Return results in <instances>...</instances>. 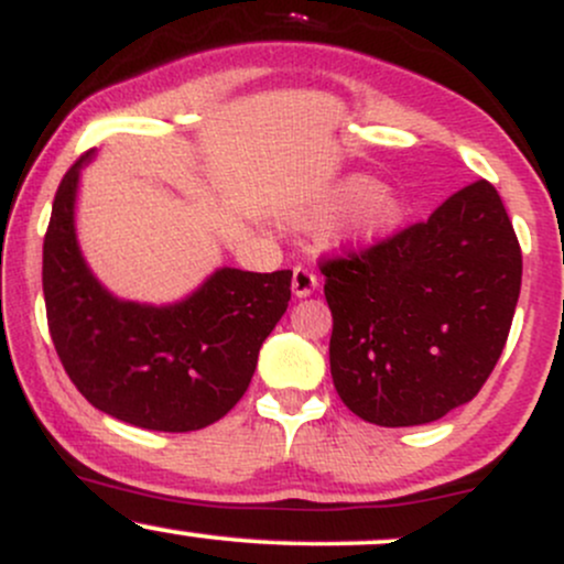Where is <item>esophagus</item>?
Instances as JSON below:
<instances>
[{"instance_id":"34e87169","label":"esophagus","mask_w":564,"mask_h":564,"mask_svg":"<svg viewBox=\"0 0 564 564\" xmlns=\"http://www.w3.org/2000/svg\"><path fill=\"white\" fill-rule=\"evenodd\" d=\"M315 289H318V275L307 268H294V275H291V291H294V296L302 300V296L313 294Z\"/></svg>"}]
</instances>
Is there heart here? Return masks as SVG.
I'll list each match as a JSON object with an SVG mask.
<instances>
[{
    "label": "heart",
    "mask_w": 564,
    "mask_h": 564,
    "mask_svg": "<svg viewBox=\"0 0 564 564\" xmlns=\"http://www.w3.org/2000/svg\"><path fill=\"white\" fill-rule=\"evenodd\" d=\"M315 217H339L334 225L336 241L360 249L381 241L403 225L405 198L392 187H381L368 174H347L323 193Z\"/></svg>",
    "instance_id": "b5f03b06"
}]
</instances>
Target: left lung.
Masks as SVG:
<instances>
[{"mask_svg":"<svg viewBox=\"0 0 564 564\" xmlns=\"http://www.w3.org/2000/svg\"><path fill=\"white\" fill-rule=\"evenodd\" d=\"M334 387L355 416L416 426L469 403L514 318L522 251L501 196L477 180L360 254L321 264Z\"/></svg>","mask_w":564,"mask_h":564,"instance_id":"obj_1","label":"left lung"}]
</instances>
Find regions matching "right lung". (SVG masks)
I'll list each match as a JSON object with an SVG mask.
<instances>
[{
  "label": "right lung",
  "mask_w": 564,
  "mask_h": 564,
  "mask_svg": "<svg viewBox=\"0 0 564 564\" xmlns=\"http://www.w3.org/2000/svg\"><path fill=\"white\" fill-rule=\"evenodd\" d=\"M84 153L66 172L44 236L42 286L63 368L97 411L156 432L219 422L257 368L262 341L286 313L291 270L219 268L185 300L142 304L113 296L76 241Z\"/></svg>",
  "instance_id": "1"
}]
</instances>
